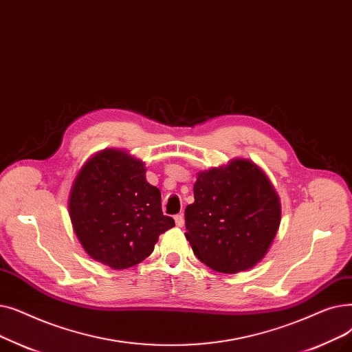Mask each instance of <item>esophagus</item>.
<instances>
[{
  "label": "esophagus",
  "instance_id": "esophagus-1",
  "mask_svg": "<svg viewBox=\"0 0 352 352\" xmlns=\"http://www.w3.org/2000/svg\"><path fill=\"white\" fill-rule=\"evenodd\" d=\"M175 222H176V226L183 228V225H185V217H183L182 213H179L175 216Z\"/></svg>",
  "mask_w": 352,
  "mask_h": 352
}]
</instances>
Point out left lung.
Masks as SVG:
<instances>
[{"mask_svg":"<svg viewBox=\"0 0 352 352\" xmlns=\"http://www.w3.org/2000/svg\"><path fill=\"white\" fill-rule=\"evenodd\" d=\"M195 204L185 209L195 255L210 270L238 274L267 252L280 223L279 197L259 167L236 159L199 173Z\"/></svg>","mask_w":352,"mask_h":352,"instance_id":"1","label":"left lung"}]
</instances>
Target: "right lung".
<instances>
[{
	"mask_svg": "<svg viewBox=\"0 0 352 352\" xmlns=\"http://www.w3.org/2000/svg\"><path fill=\"white\" fill-rule=\"evenodd\" d=\"M144 164L116 148L91 157L77 175L69 210L86 252L124 270L153 252L159 235L175 226L162 212V195L146 180Z\"/></svg>",
	"mask_w": 352,
	"mask_h": 352,
	"instance_id": "1",
	"label": "right lung"
}]
</instances>
